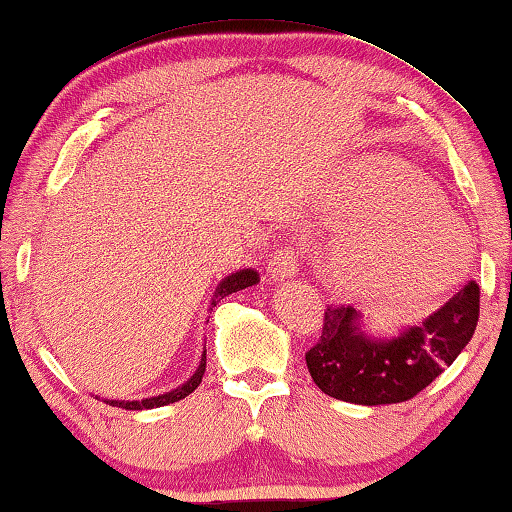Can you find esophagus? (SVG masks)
Segmentation results:
<instances>
[{
    "instance_id": "1",
    "label": "esophagus",
    "mask_w": 512,
    "mask_h": 512,
    "mask_svg": "<svg viewBox=\"0 0 512 512\" xmlns=\"http://www.w3.org/2000/svg\"><path fill=\"white\" fill-rule=\"evenodd\" d=\"M297 264H300V259H297V248L284 246L280 250H275L271 264H268V273H271L275 280H288V277H293L297 273Z\"/></svg>"
}]
</instances>
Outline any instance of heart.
<instances>
[{"instance_id":"heart-1","label":"heart","mask_w":512,"mask_h":512,"mask_svg":"<svg viewBox=\"0 0 512 512\" xmlns=\"http://www.w3.org/2000/svg\"><path fill=\"white\" fill-rule=\"evenodd\" d=\"M329 199L351 215L336 262L351 286H418L425 268L412 257L441 253L443 237L466 244L439 190L403 161L376 159L340 176Z\"/></svg>"}]
</instances>
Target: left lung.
<instances>
[{
  "label": "left lung",
  "mask_w": 512,
  "mask_h": 512,
  "mask_svg": "<svg viewBox=\"0 0 512 512\" xmlns=\"http://www.w3.org/2000/svg\"><path fill=\"white\" fill-rule=\"evenodd\" d=\"M479 293L468 280L421 327L394 340H371L353 306L329 304L322 333L306 351V367L324 394L356 405L410 401L441 376L468 345L479 320Z\"/></svg>",
  "instance_id": "8db88e82"
}]
</instances>
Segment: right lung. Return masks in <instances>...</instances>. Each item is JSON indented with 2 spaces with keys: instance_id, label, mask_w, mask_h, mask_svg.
Here are the masks:
<instances>
[{
  "instance_id": "right-lung-1",
  "label": "right lung",
  "mask_w": 512,
  "mask_h": 512,
  "mask_svg": "<svg viewBox=\"0 0 512 512\" xmlns=\"http://www.w3.org/2000/svg\"><path fill=\"white\" fill-rule=\"evenodd\" d=\"M257 282H259V277H257V271H253V268H244V271H237V273L228 275L226 280L217 286L215 295H212V306H217V302L224 300L226 295L237 293V291H241V288L253 286ZM203 374H206V351H203L199 369L194 371V376L190 380H185L181 387L172 389V392L154 396V398H145V401H105V403H109L111 407H123V410H152V407L170 405V403L181 401V398H185V396H190L194 389L201 385Z\"/></svg>"
}]
</instances>
